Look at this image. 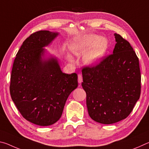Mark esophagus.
<instances>
[{
  "instance_id": "34e87169",
  "label": "esophagus",
  "mask_w": 149,
  "mask_h": 149,
  "mask_svg": "<svg viewBox=\"0 0 149 149\" xmlns=\"http://www.w3.org/2000/svg\"><path fill=\"white\" fill-rule=\"evenodd\" d=\"M83 81V77H82V75L81 74H78V83L79 84H81Z\"/></svg>"
}]
</instances>
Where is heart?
<instances>
[{"mask_svg":"<svg viewBox=\"0 0 149 149\" xmlns=\"http://www.w3.org/2000/svg\"><path fill=\"white\" fill-rule=\"evenodd\" d=\"M107 47L105 38L94 34L85 35L78 38L72 45V50L76 56L84 54V61L88 65L99 63L104 56ZM72 60L71 58H70Z\"/></svg>","mask_w":149,"mask_h":149,"instance_id":"1","label":"heart"}]
</instances>
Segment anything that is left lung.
I'll return each instance as SVG.
<instances>
[{
  "label": "left lung",
  "mask_w": 149,
  "mask_h": 149,
  "mask_svg": "<svg viewBox=\"0 0 149 149\" xmlns=\"http://www.w3.org/2000/svg\"><path fill=\"white\" fill-rule=\"evenodd\" d=\"M113 54L99 64L84 67L81 85L86 92L89 116L111 124L127 118L141 95L139 58L130 42L114 33Z\"/></svg>",
  "instance_id": "left-lung-1"
}]
</instances>
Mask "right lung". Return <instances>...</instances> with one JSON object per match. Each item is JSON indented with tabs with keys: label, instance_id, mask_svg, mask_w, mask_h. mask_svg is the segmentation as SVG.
<instances>
[{
	"label": "right lung",
	"instance_id": "add662e5",
	"mask_svg": "<svg viewBox=\"0 0 149 149\" xmlns=\"http://www.w3.org/2000/svg\"><path fill=\"white\" fill-rule=\"evenodd\" d=\"M58 33L39 31L25 40L12 67L10 92L20 114L34 124L48 126L61 117L77 75L64 74L57 58L45 56L47 47Z\"/></svg>",
	"mask_w": 149,
	"mask_h": 149
}]
</instances>
